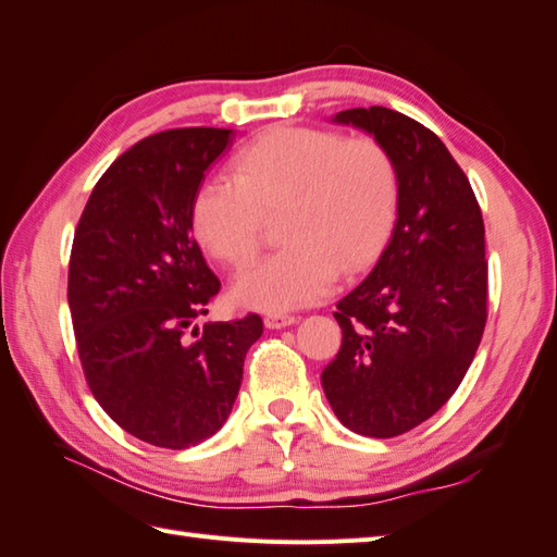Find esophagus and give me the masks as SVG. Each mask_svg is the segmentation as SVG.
I'll return each instance as SVG.
<instances>
[{
	"label": "esophagus",
	"instance_id": "obj_1",
	"mask_svg": "<svg viewBox=\"0 0 557 557\" xmlns=\"http://www.w3.org/2000/svg\"><path fill=\"white\" fill-rule=\"evenodd\" d=\"M295 321H298V319L290 317V314H267L264 326L267 329H286V326H293Z\"/></svg>",
	"mask_w": 557,
	"mask_h": 557
}]
</instances>
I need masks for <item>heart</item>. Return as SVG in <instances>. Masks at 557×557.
<instances>
[{"label": "heart", "mask_w": 557, "mask_h": 557, "mask_svg": "<svg viewBox=\"0 0 557 557\" xmlns=\"http://www.w3.org/2000/svg\"><path fill=\"white\" fill-rule=\"evenodd\" d=\"M400 202L395 157L372 135L281 126L238 152L231 178H207L193 200V231L219 262L245 267L278 214L281 252L245 269L231 295L269 314L298 310L364 269L388 240Z\"/></svg>", "instance_id": "b5f03b06"}]
</instances>
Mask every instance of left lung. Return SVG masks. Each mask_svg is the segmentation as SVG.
I'll use <instances>...</instances> for the list:
<instances>
[{
    "mask_svg": "<svg viewBox=\"0 0 557 557\" xmlns=\"http://www.w3.org/2000/svg\"><path fill=\"white\" fill-rule=\"evenodd\" d=\"M331 121L388 147L400 202L379 262L336 305L343 343L321 386L343 426L393 438L436 414L474 360L488 298L484 219L465 171L422 123L386 107Z\"/></svg>",
    "mask_w": 557,
    "mask_h": 557,
    "instance_id": "obj_1",
    "label": "left lung"
}]
</instances>
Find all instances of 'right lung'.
I'll use <instances>...</instances> for the list:
<instances>
[{
  "label": "right lung",
  "mask_w": 557,
  "mask_h": 557,
  "mask_svg": "<svg viewBox=\"0 0 557 557\" xmlns=\"http://www.w3.org/2000/svg\"><path fill=\"white\" fill-rule=\"evenodd\" d=\"M233 140L231 128H176L135 143L97 181L73 236L69 307L85 379L123 431L159 448L224 426L264 331L247 314L185 338L221 288L193 238V200Z\"/></svg>",
  "instance_id": "right-lung-1"
}]
</instances>
